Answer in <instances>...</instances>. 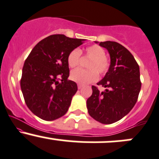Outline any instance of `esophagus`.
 <instances>
[{
	"label": "esophagus",
	"mask_w": 159,
	"mask_h": 159,
	"mask_svg": "<svg viewBox=\"0 0 159 159\" xmlns=\"http://www.w3.org/2000/svg\"><path fill=\"white\" fill-rule=\"evenodd\" d=\"M82 85H81V84H78V89H81V88H82Z\"/></svg>",
	"instance_id": "obj_1"
}]
</instances>
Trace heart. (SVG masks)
I'll return each mask as SVG.
<instances>
[{
	"label": "heart",
	"mask_w": 159,
	"mask_h": 159,
	"mask_svg": "<svg viewBox=\"0 0 159 159\" xmlns=\"http://www.w3.org/2000/svg\"><path fill=\"white\" fill-rule=\"evenodd\" d=\"M85 56L91 58L88 64L90 70L77 68L71 72L70 77L72 81L80 84H86L93 82L98 78V74L103 75L108 71L110 61L106 57L105 50L98 45L88 46L84 49ZM81 51L78 49L71 50L67 57V63L70 68H73L79 65L81 58Z\"/></svg>",
	"instance_id": "1"
}]
</instances>
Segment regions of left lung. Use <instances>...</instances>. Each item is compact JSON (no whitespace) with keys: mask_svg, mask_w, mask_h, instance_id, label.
Masks as SVG:
<instances>
[{"mask_svg":"<svg viewBox=\"0 0 159 159\" xmlns=\"http://www.w3.org/2000/svg\"><path fill=\"white\" fill-rule=\"evenodd\" d=\"M99 45L107 49L110 57L108 71L98 83L107 89L100 92L92 86L87 108L95 120L111 124L127 115L136 104L141 89L139 66L130 52L120 43L106 41Z\"/></svg>","mask_w":159,"mask_h":159,"instance_id":"1","label":"left lung"}]
</instances>
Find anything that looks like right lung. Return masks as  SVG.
Returning a JSON list of instances; mask_svg holds the SVG:
<instances>
[{"label":"right lung","instance_id":"right-lung-1","mask_svg":"<svg viewBox=\"0 0 159 159\" xmlns=\"http://www.w3.org/2000/svg\"><path fill=\"white\" fill-rule=\"evenodd\" d=\"M84 40L51 35L38 43L25 61L21 91L26 106L42 120H55L68 111L78 86L68 80L67 57Z\"/></svg>","mask_w":159,"mask_h":159}]
</instances>
